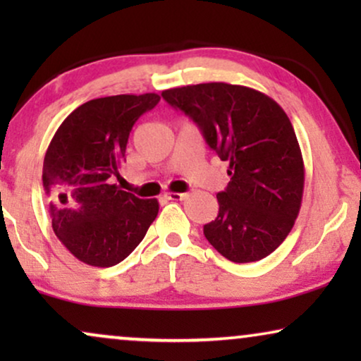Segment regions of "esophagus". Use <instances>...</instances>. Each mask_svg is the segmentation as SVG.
Returning <instances> with one entry per match:
<instances>
[{
    "label": "esophagus",
    "instance_id": "obj_1",
    "mask_svg": "<svg viewBox=\"0 0 361 361\" xmlns=\"http://www.w3.org/2000/svg\"><path fill=\"white\" fill-rule=\"evenodd\" d=\"M187 194H179V192H166L164 199L167 200H184Z\"/></svg>",
    "mask_w": 361,
    "mask_h": 361
}]
</instances>
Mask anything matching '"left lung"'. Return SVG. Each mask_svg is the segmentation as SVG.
Returning <instances> with one entry per match:
<instances>
[{
	"instance_id": "1",
	"label": "left lung",
	"mask_w": 361,
	"mask_h": 361,
	"mask_svg": "<svg viewBox=\"0 0 361 361\" xmlns=\"http://www.w3.org/2000/svg\"><path fill=\"white\" fill-rule=\"evenodd\" d=\"M162 98L199 126L231 177L216 194L209 243L233 263L259 261L293 230L304 192V161L283 108L264 93L224 82L169 88Z\"/></svg>"
}]
</instances>
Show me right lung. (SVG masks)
I'll return each instance as SVG.
<instances>
[{
    "mask_svg": "<svg viewBox=\"0 0 361 361\" xmlns=\"http://www.w3.org/2000/svg\"><path fill=\"white\" fill-rule=\"evenodd\" d=\"M159 100L156 93H145L83 103L63 120L47 147L42 185L54 233L85 264H118L141 243L157 216L156 199H140L113 179L120 177L137 118Z\"/></svg>",
    "mask_w": 361,
    "mask_h": 361,
    "instance_id": "add662e5",
    "label": "right lung"
}]
</instances>
